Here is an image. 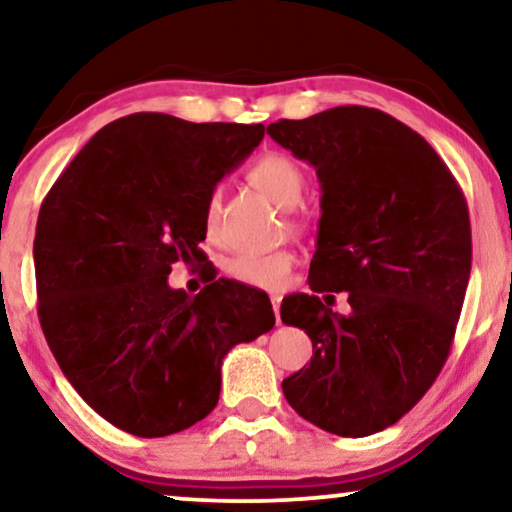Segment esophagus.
<instances>
[{"mask_svg": "<svg viewBox=\"0 0 512 512\" xmlns=\"http://www.w3.org/2000/svg\"><path fill=\"white\" fill-rule=\"evenodd\" d=\"M272 310H275V317H277V324H282V317H279V305H282V298L279 296H272Z\"/></svg>", "mask_w": 512, "mask_h": 512, "instance_id": "34e87169", "label": "esophagus"}]
</instances>
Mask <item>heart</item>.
<instances>
[{"label": "heart", "instance_id": "b5f03b06", "mask_svg": "<svg viewBox=\"0 0 512 512\" xmlns=\"http://www.w3.org/2000/svg\"><path fill=\"white\" fill-rule=\"evenodd\" d=\"M247 177L251 181V186H256L258 191L268 195V198L272 202H277L279 207H296L300 198H303L305 172L289 153H261V156L251 163ZM219 207L221 191L216 188V191L209 195L205 209L209 226H212L216 216H219ZM293 223L300 226L298 219H293ZM293 263H296V256H293V251L286 249L270 251V254H251V251H244V254L228 258L226 272L233 279H237V282L258 286V289H282L286 279H289Z\"/></svg>", "mask_w": 512, "mask_h": 512}]
</instances>
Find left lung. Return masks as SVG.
<instances>
[{"label": "left lung", "instance_id": "1", "mask_svg": "<svg viewBox=\"0 0 512 512\" xmlns=\"http://www.w3.org/2000/svg\"><path fill=\"white\" fill-rule=\"evenodd\" d=\"M321 184L312 293L284 298L282 321L310 335V366L282 382L300 417L335 436L396 424L443 370L471 277V219L431 144L370 107L268 125ZM348 291L349 315L320 303Z\"/></svg>", "mask_w": 512, "mask_h": 512}]
</instances>
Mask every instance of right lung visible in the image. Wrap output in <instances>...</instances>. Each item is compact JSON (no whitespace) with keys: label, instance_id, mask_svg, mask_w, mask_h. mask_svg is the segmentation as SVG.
I'll use <instances>...</instances> for the list:
<instances>
[{"label":"right lung","instance_id":"1","mask_svg":"<svg viewBox=\"0 0 512 512\" xmlns=\"http://www.w3.org/2000/svg\"><path fill=\"white\" fill-rule=\"evenodd\" d=\"M263 135V123L139 111L104 125L41 202V331L79 396L121 431L160 438L205 419L223 356L275 326L263 291L216 279L191 298L167 284L174 263L202 258L209 195Z\"/></svg>","mask_w":512,"mask_h":512}]
</instances>
